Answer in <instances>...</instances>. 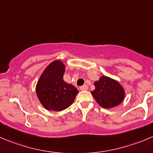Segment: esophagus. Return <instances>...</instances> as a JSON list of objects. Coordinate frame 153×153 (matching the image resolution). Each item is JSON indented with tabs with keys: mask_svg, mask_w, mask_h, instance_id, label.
<instances>
[{
	"mask_svg": "<svg viewBox=\"0 0 153 153\" xmlns=\"http://www.w3.org/2000/svg\"><path fill=\"white\" fill-rule=\"evenodd\" d=\"M80 90H88V86L87 85H83L81 87H80Z\"/></svg>",
	"mask_w": 153,
	"mask_h": 153,
	"instance_id": "esophagus-1",
	"label": "esophagus"
}]
</instances>
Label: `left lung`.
Instances as JSON below:
<instances>
[{
  "label": "left lung",
  "mask_w": 153,
  "mask_h": 153,
  "mask_svg": "<svg viewBox=\"0 0 153 153\" xmlns=\"http://www.w3.org/2000/svg\"><path fill=\"white\" fill-rule=\"evenodd\" d=\"M95 90L91 94L100 106L111 108L119 105L125 98V90L116 80L102 76L94 83Z\"/></svg>",
  "instance_id": "1"
}]
</instances>
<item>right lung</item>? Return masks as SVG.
Here are the masks:
<instances>
[{"instance_id":"add662e5","label":"right lung","mask_w":153,"mask_h":153,"mask_svg":"<svg viewBox=\"0 0 153 153\" xmlns=\"http://www.w3.org/2000/svg\"><path fill=\"white\" fill-rule=\"evenodd\" d=\"M65 65L60 60L51 62L43 71L36 87L37 97L48 111H60L69 108L78 90L63 80Z\"/></svg>"}]
</instances>
